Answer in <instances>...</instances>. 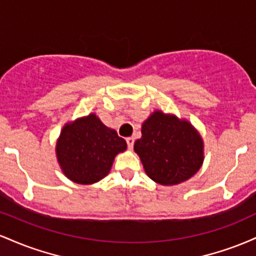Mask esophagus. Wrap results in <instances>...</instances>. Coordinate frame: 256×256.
Here are the masks:
<instances>
[{
    "mask_svg": "<svg viewBox=\"0 0 256 256\" xmlns=\"http://www.w3.org/2000/svg\"><path fill=\"white\" fill-rule=\"evenodd\" d=\"M126 143H128V146L130 149L134 148V137H128L126 138Z\"/></svg>",
    "mask_w": 256,
    "mask_h": 256,
    "instance_id": "obj_1",
    "label": "esophagus"
}]
</instances>
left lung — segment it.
<instances>
[{
    "label": "left lung",
    "instance_id": "1",
    "mask_svg": "<svg viewBox=\"0 0 256 256\" xmlns=\"http://www.w3.org/2000/svg\"><path fill=\"white\" fill-rule=\"evenodd\" d=\"M146 174L162 185H174L192 178L204 161L200 134L188 122L162 112L143 122L142 137L134 142Z\"/></svg>",
    "mask_w": 256,
    "mask_h": 256
}]
</instances>
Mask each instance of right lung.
Returning <instances> with one entry per match:
<instances>
[{
  "instance_id": "right-lung-1",
  "label": "right lung",
  "mask_w": 256,
  "mask_h": 256,
  "mask_svg": "<svg viewBox=\"0 0 256 256\" xmlns=\"http://www.w3.org/2000/svg\"><path fill=\"white\" fill-rule=\"evenodd\" d=\"M124 138L102 124L95 114L62 128L56 144L64 174L79 184H92L110 172L114 158L126 149Z\"/></svg>"
}]
</instances>
